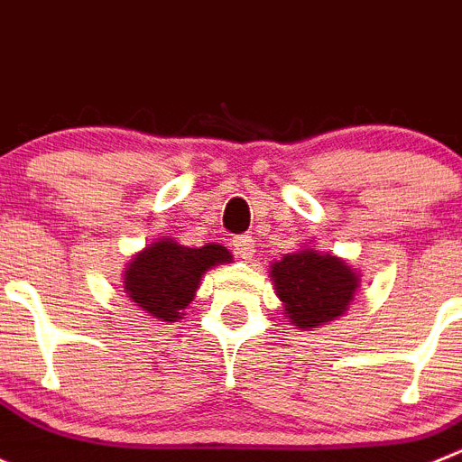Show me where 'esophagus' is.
<instances>
[{
	"instance_id": "obj_1",
	"label": "esophagus",
	"mask_w": 462,
	"mask_h": 462,
	"mask_svg": "<svg viewBox=\"0 0 462 462\" xmlns=\"http://www.w3.org/2000/svg\"><path fill=\"white\" fill-rule=\"evenodd\" d=\"M230 246H232V251H235V255L244 262L251 260V257L255 255V244H253V239L248 235L232 239Z\"/></svg>"
}]
</instances>
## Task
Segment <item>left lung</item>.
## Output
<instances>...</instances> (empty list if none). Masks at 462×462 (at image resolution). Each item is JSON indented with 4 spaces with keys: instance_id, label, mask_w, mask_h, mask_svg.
<instances>
[{
    "instance_id": "left-lung-1",
    "label": "left lung",
    "mask_w": 462,
    "mask_h": 462,
    "mask_svg": "<svg viewBox=\"0 0 462 462\" xmlns=\"http://www.w3.org/2000/svg\"><path fill=\"white\" fill-rule=\"evenodd\" d=\"M269 276L282 301V315L301 331H315L347 313L361 285L350 262L315 246L285 253L269 264Z\"/></svg>"
}]
</instances>
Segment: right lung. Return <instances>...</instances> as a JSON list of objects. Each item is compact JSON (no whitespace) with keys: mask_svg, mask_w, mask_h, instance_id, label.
Wrapping results in <instances>:
<instances>
[{"mask_svg":"<svg viewBox=\"0 0 462 462\" xmlns=\"http://www.w3.org/2000/svg\"><path fill=\"white\" fill-rule=\"evenodd\" d=\"M232 262L221 244L190 248L174 236H161L131 257L124 272V292L140 310L159 322H177L195 299L209 269Z\"/></svg>","mask_w":462,"mask_h":462,"instance_id":"add662e5","label":"right lung"}]
</instances>
